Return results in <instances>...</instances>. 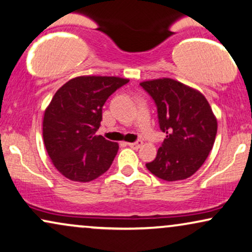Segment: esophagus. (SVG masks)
I'll list each match as a JSON object with an SVG mask.
<instances>
[{
    "label": "esophagus",
    "mask_w": 252,
    "mask_h": 252,
    "mask_svg": "<svg viewBox=\"0 0 252 252\" xmlns=\"http://www.w3.org/2000/svg\"><path fill=\"white\" fill-rule=\"evenodd\" d=\"M142 141L141 140H138V141H135V142H129V143H127V145H128L130 148H133V149H139L140 147L142 146Z\"/></svg>",
    "instance_id": "obj_1"
}]
</instances>
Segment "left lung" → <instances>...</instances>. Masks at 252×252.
I'll return each mask as SVG.
<instances>
[{
    "mask_svg": "<svg viewBox=\"0 0 252 252\" xmlns=\"http://www.w3.org/2000/svg\"><path fill=\"white\" fill-rule=\"evenodd\" d=\"M158 106L159 128L166 134L147 169L168 182L191 177L213 148L218 122L204 94L172 78L140 83Z\"/></svg>",
    "mask_w": 252,
    "mask_h": 252,
    "instance_id": "8db88e82",
    "label": "left lung"
}]
</instances>
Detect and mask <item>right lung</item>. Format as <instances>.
<instances>
[{
	"label": "right lung",
	"instance_id": "add662e5",
	"mask_svg": "<svg viewBox=\"0 0 252 252\" xmlns=\"http://www.w3.org/2000/svg\"><path fill=\"white\" fill-rule=\"evenodd\" d=\"M129 80L78 76L59 89L46 107L42 138L57 170L74 182H90L107 171L119 146L96 135L106 99Z\"/></svg>",
	"mask_w": 252,
	"mask_h": 252
}]
</instances>
